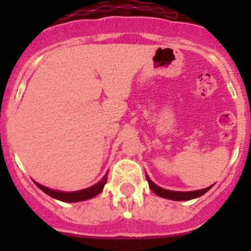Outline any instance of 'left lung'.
I'll list each match as a JSON object with an SVG mask.
<instances>
[{
    "label": "left lung",
    "instance_id": "left-lung-1",
    "mask_svg": "<svg viewBox=\"0 0 251 251\" xmlns=\"http://www.w3.org/2000/svg\"><path fill=\"white\" fill-rule=\"evenodd\" d=\"M147 181H148L149 187H151V191L156 194V196L161 197V198L171 199V201H191V199L198 198V197L203 196L204 193H206L211 187H207V188L199 189V191H193V192H174V191H168V189H164L161 187L156 186L153 181H151L148 176L146 175Z\"/></svg>",
    "mask_w": 251,
    "mask_h": 251
}]
</instances>
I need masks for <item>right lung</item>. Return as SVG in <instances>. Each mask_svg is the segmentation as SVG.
<instances>
[{"label": "right lung", "instance_id": "add662e5", "mask_svg": "<svg viewBox=\"0 0 251 251\" xmlns=\"http://www.w3.org/2000/svg\"><path fill=\"white\" fill-rule=\"evenodd\" d=\"M107 176L108 174H105V176L98 182L97 184L95 186L90 187V188H86L82 189V191H77V192H59V191H52V189L47 188V187L41 186V184L36 183V186L39 187L41 191H44L45 193L48 194L50 197L52 198L58 199V201H69V203H74V201H86V199H91L93 197H96L97 194H100V192L103 191L104 188V184L107 183Z\"/></svg>", "mask_w": 251, "mask_h": 251}]
</instances>
